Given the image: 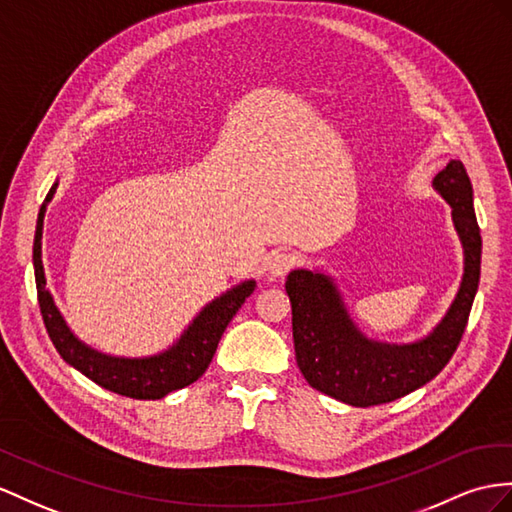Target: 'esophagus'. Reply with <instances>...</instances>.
Segmentation results:
<instances>
[{"mask_svg":"<svg viewBox=\"0 0 512 512\" xmlns=\"http://www.w3.org/2000/svg\"><path fill=\"white\" fill-rule=\"evenodd\" d=\"M292 264L294 257L290 253H272L266 259V270L270 277H283V274H287V270L292 268Z\"/></svg>","mask_w":512,"mask_h":512,"instance_id":"34e87169","label":"esophagus"}]
</instances>
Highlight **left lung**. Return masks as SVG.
<instances>
[{
	"instance_id": "obj_1",
	"label": "left lung",
	"mask_w": 512,
	"mask_h": 512,
	"mask_svg": "<svg viewBox=\"0 0 512 512\" xmlns=\"http://www.w3.org/2000/svg\"><path fill=\"white\" fill-rule=\"evenodd\" d=\"M432 188L452 207L463 277L448 311L424 337L406 344L372 339L352 320L331 274L307 268L287 274L296 363L313 389L350 406H374L430 383L452 359L478 292L482 238L463 162L450 160Z\"/></svg>"
}]
</instances>
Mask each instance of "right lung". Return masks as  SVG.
<instances>
[{
  "mask_svg": "<svg viewBox=\"0 0 512 512\" xmlns=\"http://www.w3.org/2000/svg\"><path fill=\"white\" fill-rule=\"evenodd\" d=\"M58 183L60 179L54 181V186H51V190L45 196V203L41 205V212H38L32 261L38 305H41L49 339L54 342L60 357L67 361L71 368L82 372L99 387L136 400H160L168 396L170 391L192 385L196 378H201L205 374L207 365L212 363L222 333H225L227 324L235 316V311H238L244 305V300L253 294L257 281H240L238 285L229 287L227 292H222L220 296L209 300L175 342L166 350L155 352V355L114 357L108 355V352H101L93 346H88L71 331V326L64 320L54 296L49 292L45 277L43 220L47 214V205L54 199V194L58 190Z\"/></svg>",
  "mask_w": 512,
  "mask_h": 512,
  "instance_id": "obj_1",
  "label": "right lung"
}]
</instances>
